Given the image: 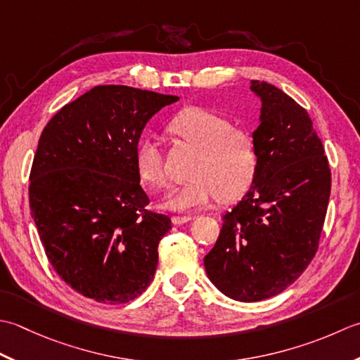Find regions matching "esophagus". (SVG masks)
<instances>
[{
	"label": "esophagus",
	"instance_id": "34e87169",
	"mask_svg": "<svg viewBox=\"0 0 360 360\" xmlns=\"http://www.w3.org/2000/svg\"><path fill=\"white\" fill-rule=\"evenodd\" d=\"M194 216H174L172 217V224L175 225H181V224H186L189 221H193Z\"/></svg>",
	"mask_w": 360,
	"mask_h": 360
}]
</instances>
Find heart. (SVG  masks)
Here are the masks:
<instances>
[{
	"label": "heart",
	"mask_w": 360,
	"mask_h": 360,
	"mask_svg": "<svg viewBox=\"0 0 360 360\" xmlns=\"http://www.w3.org/2000/svg\"><path fill=\"white\" fill-rule=\"evenodd\" d=\"M169 131L199 153L191 167L193 179L175 188L165 199L174 211H193L212 200L233 202L244 195L258 171L256 141L244 129L233 127L229 118L202 107H188L171 121ZM135 163L139 177L152 188H165V155L155 139L138 144Z\"/></svg>",
	"instance_id": "heart-1"
}]
</instances>
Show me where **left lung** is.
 I'll use <instances>...</instances> for the list:
<instances>
[{"label": "left lung", "instance_id": "obj_1", "mask_svg": "<svg viewBox=\"0 0 360 360\" xmlns=\"http://www.w3.org/2000/svg\"><path fill=\"white\" fill-rule=\"evenodd\" d=\"M250 88L262 102L253 131L258 171L203 259L211 283L247 303L278 295L309 266L331 194L328 157L306 110L275 85L252 80Z\"/></svg>", "mask_w": 360, "mask_h": 360}]
</instances>
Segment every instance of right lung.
Listing matches in <instances>:
<instances>
[{"label":"right lung","instance_id":"add662e5","mask_svg":"<svg viewBox=\"0 0 360 360\" xmlns=\"http://www.w3.org/2000/svg\"><path fill=\"white\" fill-rule=\"evenodd\" d=\"M179 96L99 85L43 129L29 207L49 262L94 302L129 303L148 289L171 219L149 211L135 153L153 115Z\"/></svg>","mask_w":360,"mask_h":360}]
</instances>
